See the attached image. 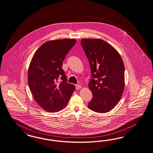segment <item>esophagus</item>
<instances>
[{
    "label": "esophagus",
    "instance_id": "esophagus-1",
    "mask_svg": "<svg viewBox=\"0 0 153 153\" xmlns=\"http://www.w3.org/2000/svg\"><path fill=\"white\" fill-rule=\"evenodd\" d=\"M75 86H76V89L77 90L81 88V86L79 85H76Z\"/></svg>",
    "mask_w": 153,
    "mask_h": 153
}]
</instances>
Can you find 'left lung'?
Masks as SVG:
<instances>
[{
	"instance_id": "8db88e82",
	"label": "left lung",
	"mask_w": 153,
	"mask_h": 153,
	"mask_svg": "<svg viewBox=\"0 0 153 153\" xmlns=\"http://www.w3.org/2000/svg\"><path fill=\"white\" fill-rule=\"evenodd\" d=\"M81 44L89 62V87L93 98L91 110L105 113L119 102L124 89V65L120 55L110 44L100 39H82Z\"/></svg>"
}]
</instances>
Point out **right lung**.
Masks as SVG:
<instances>
[{
	"label": "right lung",
	"instance_id": "1",
	"mask_svg": "<svg viewBox=\"0 0 153 153\" xmlns=\"http://www.w3.org/2000/svg\"><path fill=\"white\" fill-rule=\"evenodd\" d=\"M76 42V39H64L46 42L32 58L28 84L34 100L46 111L61 110L75 90L74 85L67 82L62 63Z\"/></svg>",
	"mask_w": 153,
	"mask_h": 153
}]
</instances>
